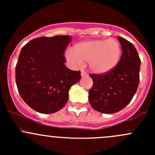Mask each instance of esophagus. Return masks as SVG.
<instances>
[{
    "mask_svg": "<svg viewBox=\"0 0 155 155\" xmlns=\"http://www.w3.org/2000/svg\"><path fill=\"white\" fill-rule=\"evenodd\" d=\"M81 76H82V77H85V76H87V73L86 72H85L84 70H82V72H81Z\"/></svg>",
    "mask_w": 155,
    "mask_h": 155,
    "instance_id": "1",
    "label": "esophagus"
}]
</instances>
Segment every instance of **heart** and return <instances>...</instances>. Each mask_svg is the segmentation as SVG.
Wrapping results in <instances>:
<instances>
[{
  "label": "heart",
  "instance_id": "1",
  "mask_svg": "<svg viewBox=\"0 0 155 155\" xmlns=\"http://www.w3.org/2000/svg\"><path fill=\"white\" fill-rule=\"evenodd\" d=\"M69 61L80 65L88 62L89 68L96 74H106L116 68L121 56V46L114 38L81 42L66 54Z\"/></svg>",
  "mask_w": 155,
  "mask_h": 155
}]
</instances>
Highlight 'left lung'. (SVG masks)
Masks as SVG:
<instances>
[{"mask_svg":"<svg viewBox=\"0 0 155 155\" xmlns=\"http://www.w3.org/2000/svg\"><path fill=\"white\" fill-rule=\"evenodd\" d=\"M121 59L116 68L106 74H90L93 86L88 101L94 109L106 114L119 112L129 104L140 82V61L134 45L121 37Z\"/></svg>","mask_w":155,"mask_h":155,"instance_id":"left-lung-1","label":"left lung"}]
</instances>
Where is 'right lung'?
Masks as SVG:
<instances>
[{"mask_svg": "<svg viewBox=\"0 0 155 155\" xmlns=\"http://www.w3.org/2000/svg\"><path fill=\"white\" fill-rule=\"evenodd\" d=\"M70 35L38 37L23 46L15 67V82L23 101L43 114L58 112L65 106L69 90L81 79L80 71L64 65V51Z\"/></svg>", "mask_w": 155, "mask_h": 155, "instance_id": "1", "label": "right lung"}]
</instances>
